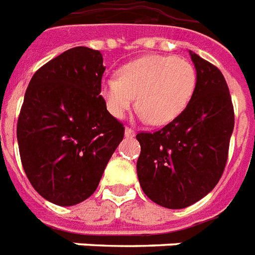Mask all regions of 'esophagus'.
Here are the masks:
<instances>
[{
    "label": "esophagus",
    "mask_w": 255,
    "mask_h": 255,
    "mask_svg": "<svg viewBox=\"0 0 255 255\" xmlns=\"http://www.w3.org/2000/svg\"><path fill=\"white\" fill-rule=\"evenodd\" d=\"M135 134V131H134V129H131V128H129V126H128V128H126L125 129V135L126 137H133V135Z\"/></svg>",
    "instance_id": "1"
}]
</instances>
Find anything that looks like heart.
<instances>
[{
    "mask_svg": "<svg viewBox=\"0 0 255 255\" xmlns=\"http://www.w3.org/2000/svg\"><path fill=\"white\" fill-rule=\"evenodd\" d=\"M196 83V69L186 59L146 55L124 65L118 79L106 80L102 96L115 118H124L137 96L141 117L152 125H166L186 109Z\"/></svg>",
    "mask_w": 255,
    "mask_h": 255,
    "instance_id": "b5f03b06",
    "label": "heart"
}]
</instances>
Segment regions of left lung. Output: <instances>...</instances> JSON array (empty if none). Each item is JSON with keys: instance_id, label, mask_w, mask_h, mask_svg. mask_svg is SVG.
Returning a JSON list of instances; mask_svg holds the SVG:
<instances>
[{"instance_id": "1", "label": "left lung", "mask_w": 255, "mask_h": 255, "mask_svg": "<svg viewBox=\"0 0 255 255\" xmlns=\"http://www.w3.org/2000/svg\"><path fill=\"white\" fill-rule=\"evenodd\" d=\"M197 83L186 109L156 131L135 135L141 145L137 175L152 201L170 209L194 204L220 181L235 115L220 69L190 53Z\"/></svg>"}]
</instances>
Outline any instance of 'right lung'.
I'll return each instance as SVG.
<instances>
[{
  "instance_id": "1",
  "label": "right lung",
  "mask_w": 255,
  "mask_h": 255,
  "mask_svg": "<svg viewBox=\"0 0 255 255\" xmlns=\"http://www.w3.org/2000/svg\"><path fill=\"white\" fill-rule=\"evenodd\" d=\"M105 69L100 51L73 47L39 68L24 95L17 120L21 164L33 189L57 205L94 194L125 134L100 95Z\"/></svg>"
}]
</instances>
